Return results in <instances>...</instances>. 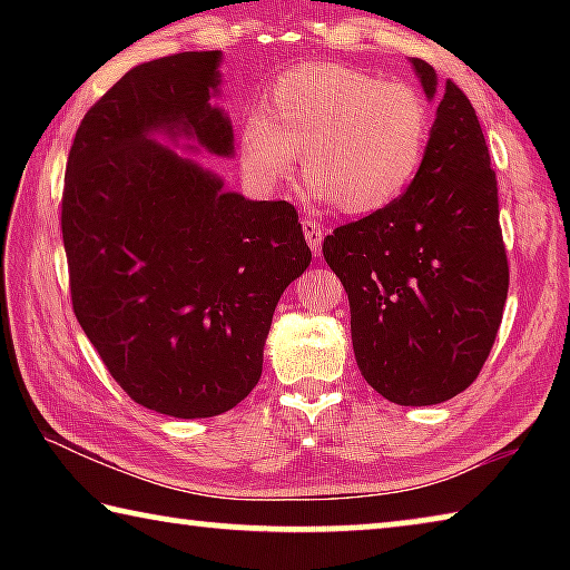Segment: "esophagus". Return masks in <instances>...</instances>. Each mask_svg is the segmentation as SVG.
I'll return each mask as SVG.
<instances>
[{
  "label": "esophagus",
  "mask_w": 570,
  "mask_h": 570,
  "mask_svg": "<svg viewBox=\"0 0 570 570\" xmlns=\"http://www.w3.org/2000/svg\"><path fill=\"white\" fill-rule=\"evenodd\" d=\"M302 228H304V236H306L308 248H312L314 254H320V250H322V240H324V226H322L316 218L304 216V218H302Z\"/></svg>",
  "instance_id": "1"
}]
</instances>
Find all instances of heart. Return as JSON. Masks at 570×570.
I'll use <instances>...</instances> for the list:
<instances>
[{"mask_svg":"<svg viewBox=\"0 0 570 570\" xmlns=\"http://www.w3.org/2000/svg\"><path fill=\"white\" fill-rule=\"evenodd\" d=\"M432 110L402 82L334 62H308L278 75L262 110L240 122L238 156L258 188L304 178L322 200L350 216L377 214L420 176L430 148Z\"/></svg>","mask_w":570,"mask_h":570,"instance_id":"1","label":"heart"}]
</instances>
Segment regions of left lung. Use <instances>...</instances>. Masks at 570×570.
Segmentation results:
<instances>
[{
	"mask_svg": "<svg viewBox=\"0 0 570 570\" xmlns=\"http://www.w3.org/2000/svg\"><path fill=\"white\" fill-rule=\"evenodd\" d=\"M410 62L440 100L420 176L392 206L334 228L322 250L350 296L362 377L384 400L422 407L480 374L503 322L508 256L475 110L455 82L438 92L435 70Z\"/></svg>",
	"mask_w": 570,
	"mask_h": 570,
	"instance_id": "obj_1",
	"label": "left lung"
}]
</instances>
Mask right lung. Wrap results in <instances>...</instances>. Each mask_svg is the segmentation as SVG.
Segmentation results:
<instances>
[{
	"mask_svg": "<svg viewBox=\"0 0 570 570\" xmlns=\"http://www.w3.org/2000/svg\"><path fill=\"white\" fill-rule=\"evenodd\" d=\"M218 65L214 50L132 67L82 118L65 170L77 322L130 400L180 420L256 387L278 298L312 264L292 204L226 190L156 140L234 156L230 120L210 105Z\"/></svg>",
	"mask_w": 570,
	"mask_h": 570,
	"instance_id": "1",
	"label": "right lung"
}]
</instances>
